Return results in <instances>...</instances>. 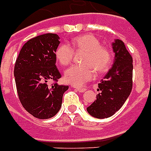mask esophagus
Listing matches in <instances>:
<instances>
[{
  "mask_svg": "<svg viewBox=\"0 0 151 151\" xmlns=\"http://www.w3.org/2000/svg\"><path fill=\"white\" fill-rule=\"evenodd\" d=\"M76 90H78V92H80V93H84L85 91H86V89H85V88H81V87H76L75 88Z\"/></svg>",
  "mask_w": 151,
  "mask_h": 151,
  "instance_id": "34e87169",
  "label": "esophagus"
}]
</instances>
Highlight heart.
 Listing matches in <instances>:
<instances>
[{"instance_id":"heart-1","label":"heart","mask_w":151,"mask_h":151,"mask_svg":"<svg viewBox=\"0 0 151 151\" xmlns=\"http://www.w3.org/2000/svg\"><path fill=\"white\" fill-rule=\"evenodd\" d=\"M75 50L85 51L82 65H73L64 73V80L68 84L82 86L95 77L96 71L108 70L112 62V53L109 49L101 46V42L91 34L77 37L71 41ZM69 44L62 43L57 48L55 56L61 65H67L72 60L73 50Z\"/></svg>"}]
</instances>
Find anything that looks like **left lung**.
Masks as SVG:
<instances>
[{"mask_svg": "<svg viewBox=\"0 0 151 151\" xmlns=\"http://www.w3.org/2000/svg\"><path fill=\"white\" fill-rule=\"evenodd\" d=\"M114 60L111 69L98 84L97 99L86 108L97 118L111 117L127 101L132 90L133 59L124 42L115 39L112 43Z\"/></svg>", "mask_w": 151, "mask_h": 151, "instance_id": "obj_1", "label": "left lung"}]
</instances>
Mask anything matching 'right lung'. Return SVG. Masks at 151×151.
I'll return each instance as SVG.
<instances>
[{
	"label": "right lung",
	"mask_w": 151,
	"mask_h": 151,
	"mask_svg": "<svg viewBox=\"0 0 151 151\" xmlns=\"http://www.w3.org/2000/svg\"><path fill=\"white\" fill-rule=\"evenodd\" d=\"M60 37L45 33L30 39L22 46L16 60L14 77L19 99L25 110L39 119L55 116L62 103L67 86L54 83L61 73L56 66L55 51Z\"/></svg>",
	"instance_id": "obj_1"
}]
</instances>
